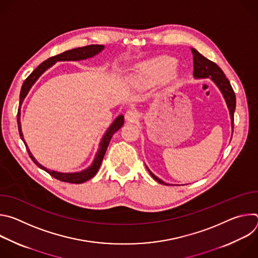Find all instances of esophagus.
<instances>
[{"label":"esophagus","instance_id":"34e87169","mask_svg":"<svg viewBox=\"0 0 258 258\" xmlns=\"http://www.w3.org/2000/svg\"><path fill=\"white\" fill-rule=\"evenodd\" d=\"M139 118V114L136 110H127L125 113V119L130 121H135Z\"/></svg>","mask_w":258,"mask_h":258}]
</instances>
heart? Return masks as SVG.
Masks as SVG:
<instances>
[{
    "label": "heart",
    "instance_id": "1",
    "mask_svg": "<svg viewBox=\"0 0 258 258\" xmlns=\"http://www.w3.org/2000/svg\"><path fill=\"white\" fill-rule=\"evenodd\" d=\"M175 66V60L168 57L144 62L138 67V80L144 84H152L161 81L171 75Z\"/></svg>",
    "mask_w": 258,
    "mask_h": 258
}]
</instances>
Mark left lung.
<instances>
[{"instance_id":"1","label":"left lung","mask_w":258,"mask_h":258,"mask_svg":"<svg viewBox=\"0 0 258 258\" xmlns=\"http://www.w3.org/2000/svg\"><path fill=\"white\" fill-rule=\"evenodd\" d=\"M192 53H193V61H194L193 76L195 79H210L215 84V86L218 88L220 93L223 94V97L226 101V104L228 106L229 112H230L232 135H233L234 112L236 109V96H235L234 90H233L229 80L226 78L224 71L220 69L214 62L205 58L203 55H201L195 49H192ZM146 168L148 169V171L150 172L152 177L155 180H157L159 183H163V185H165V186H171V183L164 182L162 179L158 178L154 173H152L151 170L148 168V166L147 165H146ZM172 186H174V185H172Z\"/></svg>"}]
</instances>
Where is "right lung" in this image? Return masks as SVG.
I'll return each instance as SVG.
<instances>
[{
	"label": "right lung",
	"instance_id": "obj_1",
	"mask_svg": "<svg viewBox=\"0 0 258 258\" xmlns=\"http://www.w3.org/2000/svg\"><path fill=\"white\" fill-rule=\"evenodd\" d=\"M104 46L103 45H90V46H86V47H81V48H76L72 50H68L65 51L59 55H56L54 57H51L49 59H47L46 61H44L43 63H41L38 67H36L30 75L28 76V78L24 81L22 87H21V91H20V96H19V108H18V113H17V124H18V131H19V136L21 138V140L23 141L26 150L28 152L29 157L31 158V160L38 165L40 168H42L43 170L47 171L49 174H51L53 177L61 180V181H66V182H71V183H82L85 182L87 180H89L90 178H92L94 175H96V173L98 172L100 165L102 163V160L104 158V155L106 153L107 147L110 143V140H111L112 136L123 125L124 123V117L123 115H118L114 121L110 124V126L107 128V131L105 132L104 136L101 139V142L99 144V149L96 152L95 158L92 162V164L87 167L84 170L81 171H77V172H60V171H56V170H51L47 167H45L44 165H42L41 163H39V161L36 160L33 155L31 154L28 146L26 145L24 138H23V134H22V130H21V122H20V118H21V106L22 103L24 101V99L26 98L28 92L30 91L31 87L35 84V82L40 79V77L43 75V73L48 70L50 67H52L55 63H57L58 61H81V60H86L89 58H93L94 56L98 55L99 53H101L104 50Z\"/></svg>",
	"mask_w": 258,
	"mask_h": 258
}]
</instances>
